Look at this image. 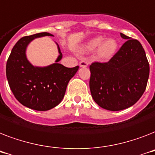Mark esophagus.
Segmentation results:
<instances>
[{
    "label": "esophagus",
    "mask_w": 155,
    "mask_h": 155,
    "mask_svg": "<svg viewBox=\"0 0 155 155\" xmlns=\"http://www.w3.org/2000/svg\"><path fill=\"white\" fill-rule=\"evenodd\" d=\"M88 64H89V63H88V61L86 60H81V61L79 62V65H80L81 67H83V68L87 67Z\"/></svg>",
    "instance_id": "34e87169"
}]
</instances>
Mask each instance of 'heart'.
Wrapping results in <instances>:
<instances>
[{"label": "heart", "mask_w": 155, "mask_h": 155, "mask_svg": "<svg viewBox=\"0 0 155 155\" xmlns=\"http://www.w3.org/2000/svg\"><path fill=\"white\" fill-rule=\"evenodd\" d=\"M104 39L105 38L101 36L91 38L83 45L82 48L85 51L92 52L97 48V56L102 59H109L117 53L118 44L117 41L113 38H109L105 41Z\"/></svg>", "instance_id": "b5f03b06"}]
</instances>
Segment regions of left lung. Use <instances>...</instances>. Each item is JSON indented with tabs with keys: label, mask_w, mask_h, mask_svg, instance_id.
<instances>
[{
	"label": "left lung",
	"mask_w": 155,
	"mask_h": 155,
	"mask_svg": "<svg viewBox=\"0 0 155 155\" xmlns=\"http://www.w3.org/2000/svg\"><path fill=\"white\" fill-rule=\"evenodd\" d=\"M127 41L108 62H94L90 66V89L100 107L111 111L129 108L143 94L149 78L146 53L138 40L123 33Z\"/></svg>",
	"instance_id": "obj_1"
}]
</instances>
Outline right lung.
<instances>
[{
    "label": "right lung",
    "instance_id": "obj_1",
    "mask_svg": "<svg viewBox=\"0 0 155 155\" xmlns=\"http://www.w3.org/2000/svg\"><path fill=\"white\" fill-rule=\"evenodd\" d=\"M53 36L39 33L20 39L13 46L6 63V77L15 97L28 108L38 111L49 110L62 101L70 79L79 66L67 68L58 61L62 58L60 47L55 63L44 66H34L26 57L28 44L35 38Z\"/></svg>",
    "mask_w": 155,
    "mask_h": 155
}]
</instances>
